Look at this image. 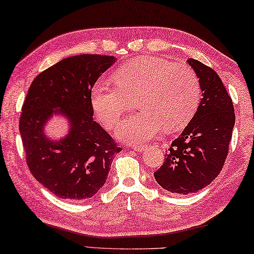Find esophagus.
Here are the masks:
<instances>
[{"mask_svg": "<svg viewBox=\"0 0 254 254\" xmlns=\"http://www.w3.org/2000/svg\"><path fill=\"white\" fill-rule=\"evenodd\" d=\"M146 147H147V145H132V148H134L136 152H143V150L146 149Z\"/></svg>", "mask_w": 254, "mask_h": 254, "instance_id": "obj_1", "label": "esophagus"}]
</instances>
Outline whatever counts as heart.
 Segmentation results:
<instances>
[{"mask_svg":"<svg viewBox=\"0 0 254 254\" xmlns=\"http://www.w3.org/2000/svg\"><path fill=\"white\" fill-rule=\"evenodd\" d=\"M113 83L98 81L92 87V109L107 128H113L139 95V113L128 116L116 130L120 139L144 144L164 128L179 131L194 117L201 102L202 86L195 71L161 57H139L114 73Z\"/></svg>","mask_w":254,"mask_h":254,"instance_id":"b5f03b06","label":"heart"}]
</instances>
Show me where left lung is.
Returning <instances> with one entry per match:
<instances>
[{"label":"left lung","mask_w":254,"mask_h":254,"mask_svg":"<svg viewBox=\"0 0 254 254\" xmlns=\"http://www.w3.org/2000/svg\"><path fill=\"white\" fill-rule=\"evenodd\" d=\"M203 91L197 111L183 132L172 141L165 162L154 173L164 190L176 194L195 193L220 174L229 153L235 114L231 96L214 70L189 59Z\"/></svg>","instance_id":"8db88e82"}]
</instances>
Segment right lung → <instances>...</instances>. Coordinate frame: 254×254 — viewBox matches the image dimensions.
I'll use <instances>...</instances> for the list:
<instances>
[{"mask_svg": "<svg viewBox=\"0 0 254 254\" xmlns=\"http://www.w3.org/2000/svg\"><path fill=\"white\" fill-rule=\"evenodd\" d=\"M113 56L69 57L42 71L31 83L20 116L26 164L39 183L57 197L84 201L105 184L115 154L122 148L93 120L90 92ZM53 112L65 114L70 131L51 142L43 127Z\"/></svg>", "mask_w": 254, "mask_h": 254, "instance_id": "obj_1", "label": "right lung"}]
</instances>
